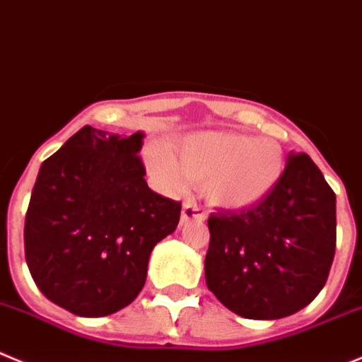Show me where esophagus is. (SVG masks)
Listing matches in <instances>:
<instances>
[{"label": "esophagus", "instance_id": "1", "mask_svg": "<svg viewBox=\"0 0 362 362\" xmlns=\"http://www.w3.org/2000/svg\"><path fill=\"white\" fill-rule=\"evenodd\" d=\"M191 219H194V221H204L205 219V211L197 202H185L184 207H182V223H187Z\"/></svg>", "mask_w": 362, "mask_h": 362}]
</instances>
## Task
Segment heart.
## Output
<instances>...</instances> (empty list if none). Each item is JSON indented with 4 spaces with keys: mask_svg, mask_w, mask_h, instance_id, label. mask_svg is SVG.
Listing matches in <instances>:
<instances>
[{
    "mask_svg": "<svg viewBox=\"0 0 362 362\" xmlns=\"http://www.w3.org/2000/svg\"><path fill=\"white\" fill-rule=\"evenodd\" d=\"M148 165L170 191H182L185 177L209 182L207 192L214 204L245 209L268 197L279 184L286 153L279 141L268 137L207 132L182 141L177 158L155 144L148 150Z\"/></svg>",
    "mask_w": 362,
    "mask_h": 362,
    "instance_id": "obj_1",
    "label": "heart"
}]
</instances>
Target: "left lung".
Wrapping results in <instances>:
<instances>
[{
	"instance_id": "obj_1",
	"label": "left lung",
	"mask_w": 362,
	"mask_h": 362,
	"mask_svg": "<svg viewBox=\"0 0 362 362\" xmlns=\"http://www.w3.org/2000/svg\"><path fill=\"white\" fill-rule=\"evenodd\" d=\"M205 280L248 320H279L309 305L336 252V192L307 153H291L268 197L209 216Z\"/></svg>"
}]
</instances>
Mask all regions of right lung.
I'll return each instance as SVG.
<instances>
[{"instance_id":"1","label":"right lung","mask_w":362,"mask_h":362,"mask_svg":"<svg viewBox=\"0 0 362 362\" xmlns=\"http://www.w3.org/2000/svg\"><path fill=\"white\" fill-rule=\"evenodd\" d=\"M141 132L86 124L40 165L25 219V255L42 295L100 318L130 305L153 246L175 232L182 204L148 187Z\"/></svg>"}]
</instances>
